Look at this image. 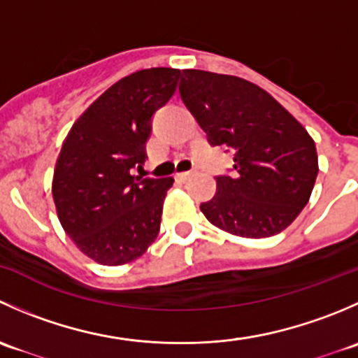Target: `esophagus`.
I'll use <instances>...</instances> for the list:
<instances>
[{"label":"esophagus","mask_w":358,"mask_h":358,"mask_svg":"<svg viewBox=\"0 0 358 358\" xmlns=\"http://www.w3.org/2000/svg\"><path fill=\"white\" fill-rule=\"evenodd\" d=\"M190 176V171H182V173H176V178L180 180V182H185L187 178Z\"/></svg>","instance_id":"obj_1"}]
</instances>
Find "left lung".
<instances>
[{
  "mask_svg": "<svg viewBox=\"0 0 358 358\" xmlns=\"http://www.w3.org/2000/svg\"><path fill=\"white\" fill-rule=\"evenodd\" d=\"M180 95L213 145L234 150L230 176L201 211L218 229L246 239L282 232L312 196L315 142L266 90L230 74L183 69Z\"/></svg>",
  "mask_w": 358,
  "mask_h": 358,
  "instance_id": "8db88e82",
  "label": "left lung"
}]
</instances>
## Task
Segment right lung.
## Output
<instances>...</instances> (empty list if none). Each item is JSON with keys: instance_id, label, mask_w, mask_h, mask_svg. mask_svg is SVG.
<instances>
[{"instance_id": "add662e5", "label": "right lung", "mask_w": 358, "mask_h": 358, "mask_svg": "<svg viewBox=\"0 0 358 358\" xmlns=\"http://www.w3.org/2000/svg\"><path fill=\"white\" fill-rule=\"evenodd\" d=\"M180 71L142 69L119 79L72 124L57 157L52 196L66 234L107 266L135 262L156 241L173 176L142 178L152 114L173 96Z\"/></svg>"}]
</instances>
